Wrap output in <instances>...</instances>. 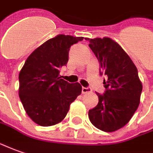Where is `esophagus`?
<instances>
[{
    "mask_svg": "<svg viewBox=\"0 0 153 153\" xmlns=\"http://www.w3.org/2000/svg\"><path fill=\"white\" fill-rule=\"evenodd\" d=\"M92 91V89L90 88H85L83 87L82 88V93L83 94H87V93H90Z\"/></svg>",
    "mask_w": 153,
    "mask_h": 153,
    "instance_id": "obj_1",
    "label": "esophagus"
}]
</instances>
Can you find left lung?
I'll return each mask as SVG.
<instances>
[{"label": "left lung", "mask_w": 153, "mask_h": 153, "mask_svg": "<svg viewBox=\"0 0 153 153\" xmlns=\"http://www.w3.org/2000/svg\"><path fill=\"white\" fill-rule=\"evenodd\" d=\"M100 65L106 91L88 111L92 124L103 132H115L127 124L140 103L143 84L137 69L123 49L108 37L87 39Z\"/></svg>", "instance_id": "8db88e82"}]
</instances>
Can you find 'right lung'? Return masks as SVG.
<instances>
[{
	"instance_id": "right-lung-1",
	"label": "right lung",
	"mask_w": 153,
	"mask_h": 153,
	"mask_svg": "<svg viewBox=\"0 0 153 153\" xmlns=\"http://www.w3.org/2000/svg\"><path fill=\"white\" fill-rule=\"evenodd\" d=\"M84 37L58 35L30 54L19 74V96L29 117L43 127L60 123L82 92L79 83L60 79L59 69L69 60V48Z\"/></svg>"
}]
</instances>
